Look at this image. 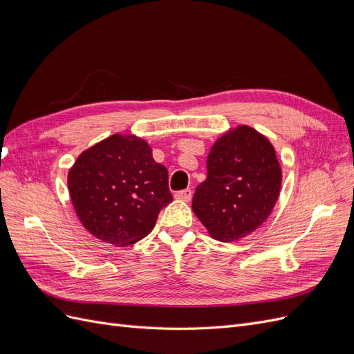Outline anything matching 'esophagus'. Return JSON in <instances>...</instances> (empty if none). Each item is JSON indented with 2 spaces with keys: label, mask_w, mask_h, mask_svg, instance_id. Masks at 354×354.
Segmentation results:
<instances>
[{
  "label": "esophagus",
  "mask_w": 354,
  "mask_h": 354,
  "mask_svg": "<svg viewBox=\"0 0 354 354\" xmlns=\"http://www.w3.org/2000/svg\"><path fill=\"white\" fill-rule=\"evenodd\" d=\"M174 198H176V199H180V201L189 202V201L192 199V190H190V189H185V190L176 192V194H174Z\"/></svg>",
  "instance_id": "esophagus-1"
}]
</instances>
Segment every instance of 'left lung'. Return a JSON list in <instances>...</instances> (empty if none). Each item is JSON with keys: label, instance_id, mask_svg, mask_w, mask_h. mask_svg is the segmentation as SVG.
<instances>
[{"label": "left lung", "instance_id": "obj_1", "mask_svg": "<svg viewBox=\"0 0 354 354\" xmlns=\"http://www.w3.org/2000/svg\"><path fill=\"white\" fill-rule=\"evenodd\" d=\"M207 169L192 209L211 238L233 242L259 229L282 186V168L269 138L248 125L232 128L212 145Z\"/></svg>", "mask_w": 354, "mask_h": 354}]
</instances>
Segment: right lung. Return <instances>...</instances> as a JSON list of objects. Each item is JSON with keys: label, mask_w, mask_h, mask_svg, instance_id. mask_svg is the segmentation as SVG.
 Instances as JSON below:
<instances>
[{"label": "right lung", "mask_w": 354, "mask_h": 354, "mask_svg": "<svg viewBox=\"0 0 354 354\" xmlns=\"http://www.w3.org/2000/svg\"><path fill=\"white\" fill-rule=\"evenodd\" d=\"M68 187L82 226L116 246L146 238L173 201L167 168L131 134H113L84 151L69 169Z\"/></svg>", "instance_id": "1"}]
</instances>
